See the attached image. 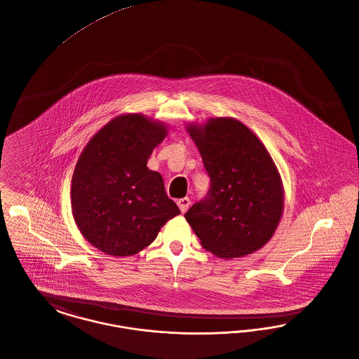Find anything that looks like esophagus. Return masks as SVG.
I'll return each instance as SVG.
<instances>
[{
	"label": "esophagus",
	"instance_id": "obj_1",
	"mask_svg": "<svg viewBox=\"0 0 359 359\" xmlns=\"http://www.w3.org/2000/svg\"><path fill=\"white\" fill-rule=\"evenodd\" d=\"M190 205L191 201L189 198H182V199L177 201V206H179V209H180L182 212H186V211L189 210Z\"/></svg>",
	"mask_w": 359,
	"mask_h": 359
}]
</instances>
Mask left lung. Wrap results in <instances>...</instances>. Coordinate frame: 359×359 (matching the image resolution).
I'll list each match as a JSON object with an SVG mask.
<instances>
[{
  "mask_svg": "<svg viewBox=\"0 0 359 359\" xmlns=\"http://www.w3.org/2000/svg\"><path fill=\"white\" fill-rule=\"evenodd\" d=\"M187 131L210 176L205 199L184 214L202 247L224 259L260 250L283 211L282 180L270 153L233 118L191 123Z\"/></svg>",
  "mask_w": 359,
  "mask_h": 359,
  "instance_id": "left-lung-1",
  "label": "left lung"
}]
</instances>
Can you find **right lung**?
<instances>
[{
	"label": "right lung",
	"instance_id": "add662e5",
	"mask_svg": "<svg viewBox=\"0 0 359 359\" xmlns=\"http://www.w3.org/2000/svg\"><path fill=\"white\" fill-rule=\"evenodd\" d=\"M167 127L141 114L119 115L86 144L72 177V211L85 238L112 256H130L154 241L180 214L163 176L147 167Z\"/></svg>",
	"mask_w": 359,
	"mask_h": 359
}]
</instances>
